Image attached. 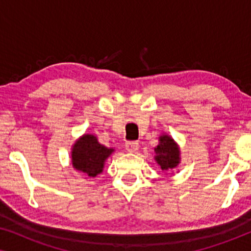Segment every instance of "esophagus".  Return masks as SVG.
<instances>
[{
	"label": "esophagus",
	"mask_w": 251,
	"mask_h": 251,
	"mask_svg": "<svg viewBox=\"0 0 251 251\" xmlns=\"http://www.w3.org/2000/svg\"><path fill=\"white\" fill-rule=\"evenodd\" d=\"M138 146H139V143L138 142H126V150L128 151V152H136L137 150H138Z\"/></svg>",
	"instance_id": "1"
}]
</instances>
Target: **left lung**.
Masks as SVG:
<instances>
[{"mask_svg": "<svg viewBox=\"0 0 251 251\" xmlns=\"http://www.w3.org/2000/svg\"><path fill=\"white\" fill-rule=\"evenodd\" d=\"M155 161L162 171H170L180 162V151L175 140L168 135H162L159 138V145L155 149Z\"/></svg>", "mask_w": 251, "mask_h": 251, "instance_id": "8db88e82", "label": "left lung"}]
</instances>
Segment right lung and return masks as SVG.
<instances>
[{"instance_id": "obj_1", "label": "right lung", "mask_w": 251, "mask_h": 251, "mask_svg": "<svg viewBox=\"0 0 251 251\" xmlns=\"http://www.w3.org/2000/svg\"><path fill=\"white\" fill-rule=\"evenodd\" d=\"M114 149L99 144L97 137L85 133L78 138L72 149V163L85 177L94 178L102 173L105 161Z\"/></svg>"}]
</instances>
